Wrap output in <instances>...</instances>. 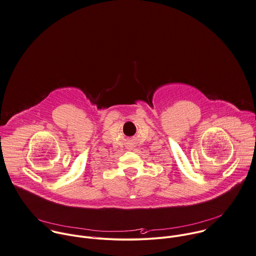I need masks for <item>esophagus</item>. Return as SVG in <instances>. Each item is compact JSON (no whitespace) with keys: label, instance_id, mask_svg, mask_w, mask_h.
<instances>
[{"label":"esophagus","instance_id":"obj_1","mask_svg":"<svg viewBox=\"0 0 256 256\" xmlns=\"http://www.w3.org/2000/svg\"><path fill=\"white\" fill-rule=\"evenodd\" d=\"M130 150H132V148H130Z\"/></svg>","mask_w":256,"mask_h":256}]
</instances>
